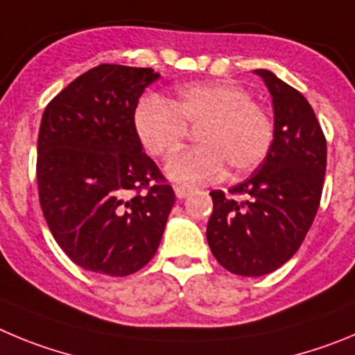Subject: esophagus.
<instances>
[{"label": "esophagus", "instance_id": "1", "mask_svg": "<svg viewBox=\"0 0 355 355\" xmlns=\"http://www.w3.org/2000/svg\"><path fill=\"white\" fill-rule=\"evenodd\" d=\"M193 193V189L191 187H187V185H175V194H177V198H185L189 196V194Z\"/></svg>", "mask_w": 355, "mask_h": 355}]
</instances>
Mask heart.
<instances>
[{
    "label": "heart",
    "mask_w": 355,
    "mask_h": 355,
    "mask_svg": "<svg viewBox=\"0 0 355 355\" xmlns=\"http://www.w3.org/2000/svg\"><path fill=\"white\" fill-rule=\"evenodd\" d=\"M132 125L154 157L177 152L189 129H198L200 145L166 164V173L185 184L219 177L225 166L233 177L248 173L265 161L274 141L269 111L230 81L182 85L171 101L148 95L134 110Z\"/></svg>",
    "instance_id": "obj_1"
}]
</instances>
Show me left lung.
<instances>
[{
	"mask_svg": "<svg viewBox=\"0 0 355 355\" xmlns=\"http://www.w3.org/2000/svg\"><path fill=\"white\" fill-rule=\"evenodd\" d=\"M254 72L272 95V148L230 194L210 193L214 210L207 226L216 260L230 272L249 277L279 269L301 248L320 207L327 166L324 130L304 95L269 70Z\"/></svg>",
	"mask_w": 355,
	"mask_h": 355,
	"instance_id": "obj_1",
	"label": "left lung"
}]
</instances>
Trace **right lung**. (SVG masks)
Returning <instances> with one entry per match:
<instances>
[{"instance_id":"add662e5","label":"right lung","mask_w":355,"mask_h":355,"mask_svg":"<svg viewBox=\"0 0 355 355\" xmlns=\"http://www.w3.org/2000/svg\"><path fill=\"white\" fill-rule=\"evenodd\" d=\"M152 69L102 65L47 104L38 130V201L54 241L95 274L123 277L155 254L175 193L143 152L134 110Z\"/></svg>"}]
</instances>
